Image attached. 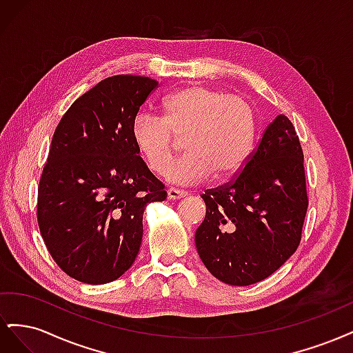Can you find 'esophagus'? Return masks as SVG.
Returning <instances> with one entry per match:
<instances>
[{
    "mask_svg": "<svg viewBox=\"0 0 353 353\" xmlns=\"http://www.w3.org/2000/svg\"><path fill=\"white\" fill-rule=\"evenodd\" d=\"M166 194H168V199H169V200H179V199L187 197L185 191H179V190H175V188H169V190L166 191Z\"/></svg>",
    "mask_w": 353,
    "mask_h": 353,
    "instance_id": "obj_1",
    "label": "esophagus"
}]
</instances>
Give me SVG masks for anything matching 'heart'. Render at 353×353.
<instances>
[{
	"instance_id": "b5f03b06",
	"label": "heart",
	"mask_w": 353,
	"mask_h": 353,
	"mask_svg": "<svg viewBox=\"0 0 353 353\" xmlns=\"http://www.w3.org/2000/svg\"><path fill=\"white\" fill-rule=\"evenodd\" d=\"M256 117L250 103L240 95L190 85L162 101V117L137 113L131 140L147 168L163 174L183 138L187 152L166 170L176 184H196L210 175L221 181L232 176L252 150Z\"/></svg>"
}]
</instances>
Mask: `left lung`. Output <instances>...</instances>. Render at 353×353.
<instances>
[{
  "label": "left lung",
  "mask_w": 353,
  "mask_h": 353,
  "mask_svg": "<svg viewBox=\"0 0 353 353\" xmlns=\"http://www.w3.org/2000/svg\"><path fill=\"white\" fill-rule=\"evenodd\" d=\"M194 241L219 281L265 280L296 252L307 209L303 152L294 126L279 114L231 183L208 190Z\"/></svg>",
  "instance_id": "obj_1"
}]
</instances>
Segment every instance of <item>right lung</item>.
<instances>
[{
	"label": "right lung",
	"mask_w": 353,
	"mask_h": 353,
	"mask_svg": "<svg viewBox=\"0 0 353 353\" xmlns=\"http://www.w3.org/2000/svg\"><path fill=\"white\" fill-rule=\"evenodd\" d=\"M159 82L117 74L74 101L52 135L38 187V225L52 259L72 279L105 284L131 268L145 206L163 184L138 156L131 123Z\"/></svg>",
	"instance_id": "add662e5"
}]
</instances>
